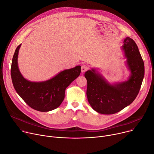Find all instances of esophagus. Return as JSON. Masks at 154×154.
I'll return each instance as SVG.
<instances>
[{"mask_svg": "<svg viewBox=\"0 0 154 154\" xmlns=\"http://www.w3.org/2000/svg\"><path fill=\"white\" fill-rule=\"evenodd\" d=\"M88 69H89V67H88V66L87 65H85V64L82 65V67H81V71H82V73L85 72Z\"/></svg>", "mask_w": 154, "mask_h": 154, "instance_id": "obj_1", "label": "esophagus"}]
</instances>
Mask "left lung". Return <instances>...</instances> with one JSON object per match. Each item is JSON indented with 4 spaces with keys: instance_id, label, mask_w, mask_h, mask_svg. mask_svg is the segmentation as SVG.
I'll use <instances>...</instances> for the list:
<instances>
[{
    "instance_id": "8db88e82",
    "label": "left lung",
    "mask_w": 154,
    "mask_h": 154,
    "mask_svg": "<svg viewBox=\"0 0 154 154\" xmlns=\"http://www.w3.org/2000/svg\"><path fill=\"white\" fill-rule=\"evenodd\" d=\"M122 49L127 58L130 75L127 80L111 84L92 68L85 73L87 96L91 107L102 114H113L131 104L135 100L144 77V64L135 42L127 37Z\"/></svg>"
}]
</instances>
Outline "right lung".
<instances>
[{"instance_id":"obj_1","label":"right lung","mask_w":154,"mask_h":154,"mask_svg":"<svg viewBox=\"0 0 154 154\" xmlns=\"http://www.w3.org/2000/svg\"><path fill=\"white\" fill-rule=\"evenodd\" d=\"M19 45L12 59L11 77L14 88L24 102L40 112H48L58 107L64 99L65 90L77 78L81 66L66 69L51 79L42 82H31L21 74L18 65Z\"/></svg>"}]
</instances>
